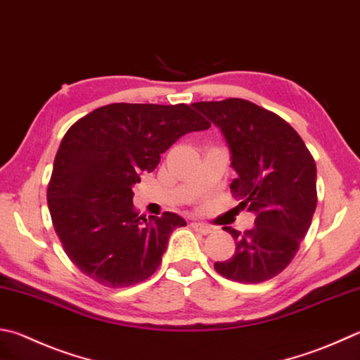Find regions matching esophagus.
Here are the masks:
<instances>
[{"mask_svg":"<svg viewBox=\"0 0 360 360\" xmlns=\"http://www.w3.org/2000/svg\"><path fill=\"white\" fill-rule=\"evenodd\" d=\"M191 226L193 228L195 231H198V233H201V234L212 233V228H211V226L206 225V224H200V221H192Z\"/></svg>","mask_w":360,"mask_h":360,"instance_id":"esophagus-1","label":"esophagus"}]
</instances>
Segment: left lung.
Listing matches in <instances>:
<instances>
[{"instance_id": "8db88e82", "label": "left lung", "mask_w": 360, "mask_h": 360, "mask_svg": "<svg viewBox=\"0 0 360 360\" xmlns=\"http://www.w3.org/2000/svg\"><path fill=\"white\" fill-rule=\"evenodd\" d=\"M220 127L238 178L231 193L255 217L244 233L225 226L236 250L214 269L228 280L261 283L278 276L296 257L316 209V163L283 117L250 101L195 102Z\"/></svg>"}]
</instances>
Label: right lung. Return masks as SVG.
Masks as SVG:
<instances>
[{"instance_id":"1","label":"right lung","mask_w":360,"mask_h":360,"mask_svg":"<svg viewBox=\"0 0 360 360\" xmlns=\"http://www.w3.org/2000/svg\"><path fill=\"white\" fill-rule=\"evenodd\" d=\"M209 127L186 103H110L72 124L56 153L47 202L64 252L84 276L124 288L158 271L169 234L186 220L173 212L146 220L132 187L176 140Z\"/></svg>"}]
</instances>
